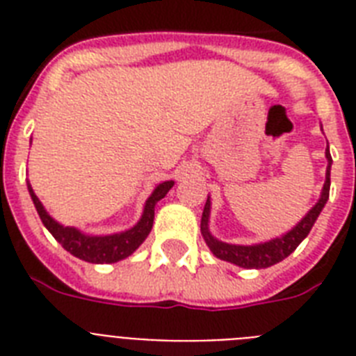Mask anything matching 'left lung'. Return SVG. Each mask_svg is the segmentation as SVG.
I'll return each instance as SVG.
<instances>
[{
    "mask_svg": "<svg viewBox=\"0 0 356 356\" xmlns=\"http://www.w3.org/2000/svg\"><path fill=\"white\" fill-rule=\"evenodd\" d=\"M327 161H329V166H327V177L325 184H323V192H321L320 201L316 203L312 209L309 211V214L301 220V222L296 225V227L286 233L284 236L275 238V240H270V242L257 243V245H233V243L220 242L216 238L209 233V214H211V201L207 200L205 209H203V216H201V233L205 236L207 245L211 248V251L216 254L218 259L227 260V262H233V264L240 266V268H270V266L281 262L282 259H286L288 254L293 253L299 243L303 242L307 234L310 233V229L314 225V222L320 216L321 209L325 207L327 200H329V188H331V153H329V147H327Z\"/></svg>",
    "mask_w": 356,
    "mask_h": 356,
    "instance_id": "8db88e82",
    "label": "left lung"
}]
</instances>
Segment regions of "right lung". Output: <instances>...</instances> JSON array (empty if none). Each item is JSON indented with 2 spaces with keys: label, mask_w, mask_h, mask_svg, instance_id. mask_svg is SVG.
Listing matches in <instances>:
<instances>
[{
  "label": "right lung",
  "mask_w": 356,
  "mask_h": 356,
  "mask_svg": "<svg viewBox=\"0 0 356 356\" xmlns=\"http://www.w3.org/2000/svg\"><path fill=\"white\" fill-rule=\"evenodd\" d=\"M172 186L173 181H166V183L159 184L155 192L149 195V200L145 201L144 214L140 218V222L133 229L125 231V233L111 234V236H88V234H83L81 231H77L74 227H64V225L57 223L47 214L46 209L42 207L40 200L36 197L33 188H31V184L29 194L33 203H35L36 212H38L42 223L46 225L47 231L55 236V240L66 251H70L77 259L92 262V264H111V262H118V260L129 257L147 238L151 227H153L156 201H161L170 192Z\"/></svg>",
  "instance_id": "1"
}]
</instances>
